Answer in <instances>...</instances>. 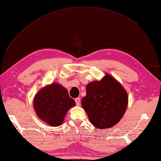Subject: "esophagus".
I'll return each instance as SVG.
<instances>
[{"instance_id": "1", "label": "esophagus", "mask_w": 161, "mask_h": 161, "mask_svg": "<svg viewBox=\"0 0 161 161\" xmlns=\"http://www.w3.org/2000/svg\"><path fill=\"white\" fill-rule=\"evenodd\" d=\"M75 102H76V104L77 106H80V102H81L80 98V97H77V98L75 99Z\"/></svg>"}]
</instances>
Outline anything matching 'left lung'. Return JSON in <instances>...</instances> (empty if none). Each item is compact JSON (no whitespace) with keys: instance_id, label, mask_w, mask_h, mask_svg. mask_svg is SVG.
Masks as SVG:
<instances>
[{"instance_id":"8db88e82","label":"left lung","mask_w":161,"mask_h":161,"mask_svg":"<svg viewBox=\"0 0 161 161\" xmlns=\"http://www.w3.org/2000/svg\"><path fill=\"white\" fill-rule=\"evenodd\" d=\"M128 94L122 85L110 74L105 73L101 80L89 82L86 95L81 99V107L91 123L106 129L119 122L126 110Z\"/></svg>"}]
</instances>
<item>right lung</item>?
Wrapping results in <instances>:
<instances>
[{
    "mask_svg": "<svg viewBox=\"0 0 161 161\" xmlns=\"http://www.w3.org/2000/svg\"><path fill=\"white\" fill-rule=\"evenodd\" d=\"M75 106L66 88L58 83L41 88L35 95L33 107L38 118L51 126H60L68 110Z\"/></svg>",
    "mask_w": 161,
    "mask_h": 161,
    "instance_id": "obj_1",
    "label": "right lung"
}]
</instances>
